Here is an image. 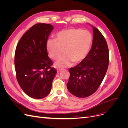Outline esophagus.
<instances>
[{"label": "esophagus", "instance_id": "34e87169", "mask_svg": "<svg viewBox=\"0 0 128 128\" xmlns=\"http://www.w3.org/2000/svg\"><path fill=\"white\" fill-rule=\"evenodd\" d=\"M62 68H56V71H57V72H59L60 70H62Z\"/></svg>", "mask_w": 128, "mask_h": 128}]
</instances>
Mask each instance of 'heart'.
<instances>
[{"instance_id": "1", "label": "heart", "mask_w": 128, "mask_h": 128, "mask_svg": "<svg viewBox=\"0 0 128 128\" xmlns=\"http://www.w3.org/2000/svg\"><path fill=\"white\" fill-rule=\"evenodd\" d=\"M92 41L91 33L88 30L70 28L61 31L56 38H50L46 42L48 54L53 60L59 58L64 52L66 54L56 62L59 68L70 66L72 62L78 63L86 57Z\"/></svg>"}]
</instances>
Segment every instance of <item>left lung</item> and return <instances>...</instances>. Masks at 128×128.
I'll use <instances>...</instances> for the list:
<instances>
[{
    "mask_svg": "<svg viewBox=\"0 0 128 128\" xmlns=\"http://www.w3.org/2000/svg\"><path fill=\"white\" fill-rule=\"evenodd\" d=\"M92 47L86 56L69 69L68 91L78 98L94 94L101 84L109 64V50L105 38L93 26Z\"/></svg>",
    "mask_w": 128,
    "mask_h": 128,
    "instance_id": "left-lung-1",
    "label": "left lung"
}]
</instances>
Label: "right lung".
Masks as SVG:
<instances>
[{"instance_id": "obj_1", "label": "right lung", "mask_w": 128, "mask_h": 128, "mask_svg": "<svg viewBox=\"0 0 128 128\" xmlns=\"http://www.w3.org/2000/svg\"><path fill=\"white\" fill-rule=\"evenodd\" d=\"M53 29L50 24H34L22 36L15 50L17 80L25 94L34 99L44 98L50 94L56 74L46 48Z\"/></svg>"}]
</instances>
